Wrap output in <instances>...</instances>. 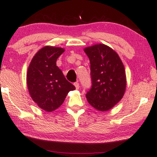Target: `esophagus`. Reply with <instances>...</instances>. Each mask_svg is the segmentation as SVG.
Segmentation results:
<instances>
[{
    "mask_svg": "<svg viewBox=\"0 0 157 157\" xmlns=\"http://www.w3.org/2000/svg\"><path fill=\"white\" fill-rule=\"evenodd\" d=\"M74 86H75V87H76V89L77 90L79 89V83L78 82H75L74 83Z\"/></svg>",
    "mask_w": 157,
    "mask_h": 157,
    "instance_id": "1",
    "label": "esophagus"
}]
</instances>
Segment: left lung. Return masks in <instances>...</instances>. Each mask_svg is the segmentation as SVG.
<instances>
[{"mask_svg": "<svg viewBox=\"0 0 157 157\" xmlns=\"http://www.w3.org/2000/svg\"><path fill=\"white\" fill-rule=\"evenodd\" d=\"M91 64V89L86 94L94 109L106 111L123 98L126 87L124 66L118 53L105 44L83 49Z\"/></svg>", "mask_w": 157, "mask_h": 157, "instance_id": "obj_1", "label": "left lung"}]
</instances>
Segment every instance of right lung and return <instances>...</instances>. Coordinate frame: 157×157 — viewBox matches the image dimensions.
I'll return each mask as SVG.
<instances>
[{
  "label": "right lung",
  "instance_id": "right-lung-1",
  "mask_svg": "<svg viewBox=\"0 0 157 157\" xmlns=\"http://www.w3.org/2000/svg\"><path fill=\"white\" fill-rule=\"evenodd\" d=\"M64 51L60 47H43L33 57L28 68L26 83L30 96L47 112L57 109L68 92L76 89L56 66L57 59Z\"/></svg>",
  "mask_w": 157,
  "mask_h": 157
}]
</instances>
